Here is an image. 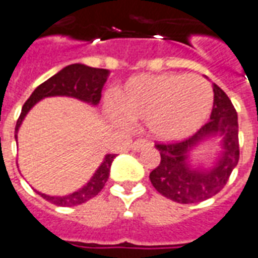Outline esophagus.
I'll return each mask as SVG.
<instances>
[{
  "label": "esophagus",
  "instance_id": "esophagus-1",
  "mask_svg": "<svg viewBox=\"0 0 258 258\" xmlns=\"http://www.w3.org/2000/svg\"><path fill=\"white\" fill-rule=\"evenodd\" d=\"M131 147H132V150H135V152H140V150H143V149L152 147V143L146 139H138L133 142Z\"/></svg>",
  "mask_w": 258,
  "mask_h": 258
}]
</instances>
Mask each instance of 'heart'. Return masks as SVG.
<instances>
[{
  "instance_id": "obj_1",
  "label": "heart",
  "mask_w": 258,
  "mask_h": 258,
  "mask_svg": "<svg viewBox=\"0 0 258 258\" xmlns=\"http://www.w3.org/2000/svg\"><path fill=\"white\" fill-rule=\"evenodd\" d=\"M214 106L207 80L182 74H142L131 78L113 97V109L127 122H146L160 142H177L197 132Z\"/></svg>"
}]
</instances>
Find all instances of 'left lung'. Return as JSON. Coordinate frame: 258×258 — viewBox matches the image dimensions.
Returning <instances> with one entry per match:
<instances>
[{"mask_svg": "<svg viewBox=\"0 0 258 258\" xmlns=\"http://www.w3.org/2000/svg\"><path fill=\"white\" fill-rule=\"evenodd\" d=\"M222 136V156L212 169H194L187 157L201 141ZM160 164L152 173L150 181L161 195L178 204H197L214 197L226 185L233 168L239 163V123L232 101L214 84V108L211 120L188 139L171 143H157Z\"/></svg>", "mask_w": 258, "mask_h": 258, "instance_id": "8db88e82", "label": "left lung"}]
</instances>
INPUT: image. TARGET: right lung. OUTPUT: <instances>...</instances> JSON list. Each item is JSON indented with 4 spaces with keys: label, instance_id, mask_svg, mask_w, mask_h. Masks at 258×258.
Returning a JSON list of instances; mask_svg holds the SVG:
<instances>
[{
    "label": "right lung",
    "instance_id": "right-lung-1",
    "mask_svg": "<svg viewBox=\"0 0 258 258\" xmlns=\"http://www.w3.org/2000/svg\"><path fill=\"white\" fill-rule=\"evenodd\" d=\"M108 76H109V72L105 69H94L85 64H70L64 67L63 70H60L57 74H54L53 77L46 80L32 92L31 97L22 106V112L15 126V139H17L18 129L26 116V113L31 111V108L37 101L46 97L66 95V97H73L80 101L88 102L91 105H98L99 99H101V91L104 88ZM116 154H106L102 164L98 167V170L92 175L91 180L76 192L69 194L66 197H50L42 192L37 194L57 207H74V205L84 204L85 201L91 200L95 195H98L99 191L104 188L109 177L111 164Z\"/></svg>",
    "mask_w": 258,
    "mask_h": 258
}]
</instances>
